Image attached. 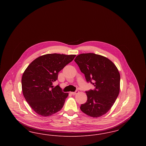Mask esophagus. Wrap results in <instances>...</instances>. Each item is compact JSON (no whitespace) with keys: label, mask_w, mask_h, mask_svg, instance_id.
<instances>
[{"label":"esophagus","mask_w":146,"mask_h":146,"mask_svg":"<svg viewBox=\"0 0 146 146\" xmlns=\"http://www.w3.org/2000/svg\"><path fill=\"white\" fill-rule=\"evenodd\" d=\"M78 92H79V91L78 90H76L75 92H70V93L72 95H76V94H77Z\"/></svg>","instance_id":"esophagus-1"}]
</instances>
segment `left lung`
Instances as JSON below:
<instances>
[{
    "label": "left lung",
    "instance_id": "1",
    "mask_svg": "<svg viewBox=\"0 0 146 146\" xmlns=\"http://www.w3.org/2000/svg\"><path fill=\"white\" fill-rule=\"evenodd\" d=\"M74 61L86 82L95 86L94 90L85 92L88 100L80 108L93 118L101 117L111 108L118 97L120 81L118 68L107 57L93 53L80 54Z\"/></svg>",
    "mask_w": 146,
    "mask_h": 146
}]
</instances>
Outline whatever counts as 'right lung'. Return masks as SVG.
Here are the masks:
<instances>
[{"mask_svg":"<svg viewBox=\"0 0 146 146\" xmlns=\"http://www.w3.org/2000/svg\"><path fill=\"white\" fill-rule=\"evenodd\" d=\"M76 56L46 54L35 59L25 70L21 80L23 95L38 114L48 117L62 108L68 93L62 92L58 85L54 88L52 83Z\"/></svg>","mask_w":146,"mask_h":146,"instance_id":"right-lung-1","label":"right lung"}]
</instances>
